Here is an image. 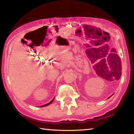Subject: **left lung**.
<instances>
[{
    "label": "left lung",
    "mask_w": 134,
    "mask_h": 134,
    "mask_svg": "<svg viewBox=\"0 0 134 134\" xmlns=\"http://www.w3.org/2000/svg\"><path fill=\"white\" fill-rule=\"evenodd\" d=\"M114 50H115V54H114V55L109 54L108 56L109 57V59H110L109 64V66H110V68H111V71L108 70V67H107V63H108V62H107V60H105V58L107 56V54H108L107 52L105 53V52H104V51H103V52H101L102 53H101V56H99L98 58H97L96 56L95 57L96 58V59H95V60H97V59H104L103 67L101 70L100 74H97V72H96V73L97 74V75H99V76H101L102 77H103L105 79H108V78L109 79V78H111V77H114V74H120V76H119V77H120V76H121V71H122V67H121V59H120V57L118 56V55L116 54V52L115 49H114ZM98 53H99V52H98ZM104 58V59H103ZM110 61H113V62L111 63L110 62ZM110 64H111V65ZM112 69H113V70H112ZM112 96H113V95H112ZM111 96L109 97V98H110Z\"/></svg>",
    "instance_id": "left-lung-1"
}]
</instances>
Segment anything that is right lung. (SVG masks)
Segmentation results:
<instances>
[{
	"instance_id": "right-lung-1",
	"label": "right lung",
	"mask_w": 134,
	"mask_h": 134,
	"mask_svg": "<svg viewBox=\"0 0 134 134\" xmlns=\"http://www.w3.org/2000/svg\"><path fill=\"white\" fill-rule=\"evenodd\" d=\"M54 98H53V99H52V100L50 102V103H47V104H45V105H42V106H39V107H45V106H47V105H49V104H50L51 103H52V102L53 101V100H54Z\"/></svg>"
}]
</instances>
